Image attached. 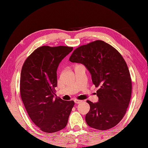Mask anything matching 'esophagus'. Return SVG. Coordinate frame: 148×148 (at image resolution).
<instances>
[{"label":"esophagus","instance_id":"obj_1","mask_svg":"<svg viewBox=\"0 0 148 148\" xmlns=\"http://www.w3.org/2000/svg\"><path fill=\"white\" fill-rule=\"evenodd\" d=\"M82 101V100H77V99H76V100H74V102L76 103H81Z\"/></svg>","mask_w":148,"mask_h":148}]
</instances>
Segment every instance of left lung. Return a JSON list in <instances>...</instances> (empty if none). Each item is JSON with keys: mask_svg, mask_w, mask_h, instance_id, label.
I'll return each instance as SVG.
<instances>
[{"mask_svg": "<svg viewBox=\"0 0 148 148\" xmlns=\"http://www.w3.org/2000/svg\"><path fill=\"white\" fill-rule=\"evenodd\" d=\"M69 61L83 64L99 87L98 102L87 101L90 106L85 116L88 125L98 130L116 126L127 111L132 91L130 71L122 56L111 45L96 40L76 48Z\"/></svg>", "mask_w": 148, "mask_h": 148, "instance_id": "8db88e82", "label": "left lung"}]
</instances>
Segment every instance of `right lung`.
<instances>
[{
    "label": "right lung",
    "instance_id": "obj_1",
    "mask_svg": "<svg viewBox=\"0 0 148 148\" xmlns=\"http://www.w3.org/2000/svg\"><path fill=\"white\" fill-rule=\"evenodd\" d=\"M73 47L42 46L24 63L21 73L20 94L29 118L40 130L52 133L66 127L74 101L54 98L59 64Z\"/></svg>",
    "mask_w": 148,
    "mask_h": 148
}]
</instances>
